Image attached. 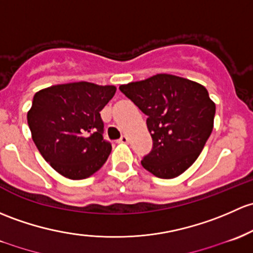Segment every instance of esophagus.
I'll use <instances>...</instances> for the list:
<instances>
[{
  "mask_svg": "<svg viewBox=\"0 0 253 253\" xmlns=\"http://www.w3.org/2000/svg\"><path fill=\"white\" fill-rule=\"evenodd\" d=\"M118 143H128V137H126V135H122V137L119 139Z\"/></svg>",
  "mask_w": 253,
  "mask_h": 253,
  "instance_id": "1",
  "label": "esophagus"
}]
</instances>
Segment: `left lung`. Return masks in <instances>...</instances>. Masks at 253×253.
Wrapping results in <instances>:
<instances>
[{
  "mask_svg": "<svg viewBox=\"0 0 253 253\" xmlns=\"http://www.w3.org/2000/svg\"><path fill=\"white\" fill-rule=\"evenodd\" d=\"M120 91L148 116L153 150L143 159L142 166L162 179L187 171L213 129L216 104L207 89L180 76L156 74L121 84Z\"/></svg>",
  "mask_w": 253,
  "mask_h": 253,
  "instance_id": "left-lung-1",
  "label": "left lung"
}]
</instances>
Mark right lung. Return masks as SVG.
I'll return each mask as SVG.
<instances>
[{
  "mask_svg": "<svg viewBox=\"0 0 253 253\" xmlns=\"http://www.w3.org/2000/svg\"><path fill=\"white\" fill-rule=\"evenodd\" d=\"M115 86L71 82L40 89L28 111L31 137L43 159L69 179L91 177L108 160L100 111Z\"/></svg>",
  "mask_w": 253,
  "mask_h": 253,
  "instance_id": "obj_1",
  "label": "right lung"
}]
</instances>
